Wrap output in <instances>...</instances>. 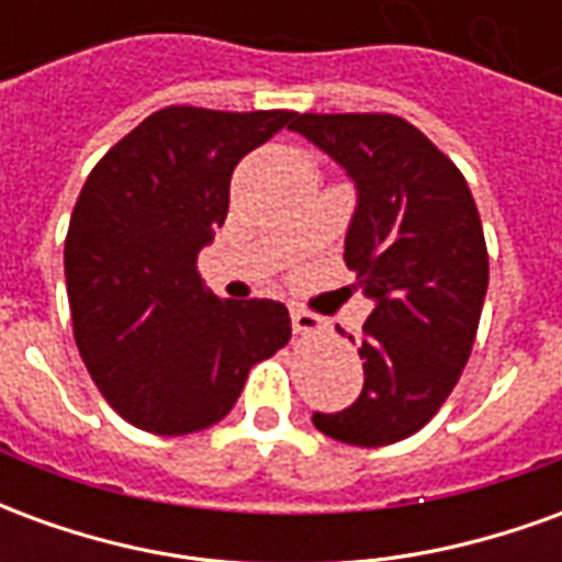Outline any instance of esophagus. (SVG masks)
Segmentation results:
<instances>
[{"label":"esophagus","instance_id":"1","mask_svg":"<svg viewBox=\"0 0 562 562\" xmlns=\"http://www.w3.org/2000/svg\"><path fill=\"white\" fill-rule=\"evenodd\" d=\"M292 328L294 334H316V330L325 328V322L306 310H292Z\"/></svg>","mask_w":562,"mask_h":562}]
</instances>
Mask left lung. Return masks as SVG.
<instances>
[{"instance_id":"1","label":"left lung","mask_w":562,"mask_h":562,"mask_svg":"<svg viewBox=\"0 0 562 562\" xmlns=\"http://www.w3.org/2000/svg\"><path fill=\"white\" fill-rule=\"evenodd\" d=\"M292 128L352 177L342 258L373 301L361 397L313 424L346 446H391L439 413L470 361L487 292L482 220L458 165L401 116L301 114Z\"/></svg>"}]
</instances>
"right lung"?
<instances>
[{
	"label": "right lung",
	"mask_w": 562,
	"mask_h": 562,
	"mask_svg": "<svg viewBox=\"0 0 562 562\" xmlns=\"http://www.w3.org/2000/svg\"><path fill=\"white\" fill-rule=\"evenodd\" d=\"M294 120L161 108L80 189L66 237L75 342L104 401L147 434L222 422L252 364L292 337L280 301H220L195 265L228 216L237 161Z\"/></svg>",
	"instance_id": "add662e5"
}]
</instances>
